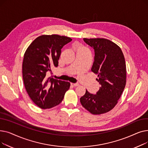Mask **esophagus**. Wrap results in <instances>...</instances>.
I'll return each mask as SVG.
<instances>
[{
  "label": "esophagus",
  "instance_id": "esophagus-1",
  "mask_svg": "<svg viewBox=\"0 0 148 148\" xmlns=\"http://www.w3.org/2000/svg\"><path fill=\"white\" fill-rule=\"evenodd\" d=\"M71 84L73 86H78L79 85V83H71Z\"/></svg>",
  "mask_w": 148,
  "mask_h": 148
}]
</instances>
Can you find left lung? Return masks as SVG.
<instances>
[{
  "label": "left lung",
  "mask_w": 148,
  "mask_h": 148,
  "mask_svg": "<svg viewBox=\"0 0 148 148\" xmlns=\"http://www.w3.org/2000/svg\"><path fill=\"white\" fill-rule=\"evenodd\" d=\"M94 49L95 57L91 71L98 74L101 84L96 94L87 90L80 98L83 107L93 114L110 111L118 103L126 84V64L119 47L104 38H83Z\"/></svg>",
  "instance_id": "obj_1"
}]
</instances>
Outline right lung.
Wrapping results in <instances>:
<instances>
[{
    "label": "right lung",
    "mask_w": 148,
    "mask_h": 148,
    "mask_svg": "<svg viewBox=\"0 0 148 148\" xmlns=\"http://www.w3.org/2000/svg\"><path fill=\"white\" fill-rule=\"evenodd\" d=\"M72 39L58 35L38 36L27 49L23 61V79L32 101L42 109L59 105L70 83L47 77L51 68L58 66L61 49Z\"/></svg>",
    "instance_id": "1"
}]
</instances>
